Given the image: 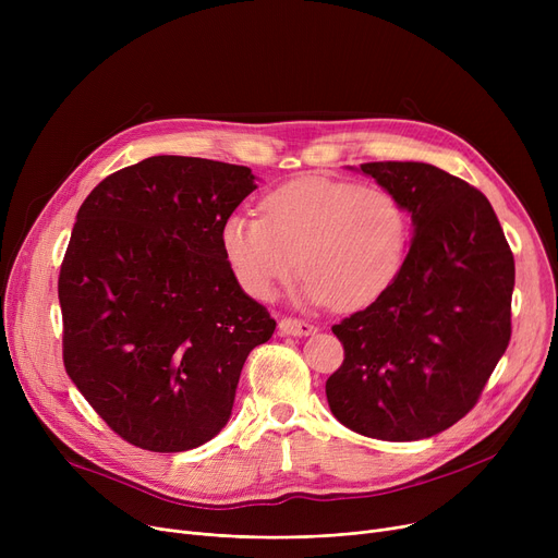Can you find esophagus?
<instances>
[{
  "label": "esophagus",
  "instance_id": "obj_1",
  "mask_svg": "<svg viewBox=\"0 0 558 558\" xmlns=\"http://www.w3.org/2000/svg\"><path fill=\"white\" fill-rule=\"evenodd\" d=\"M280 332L282 335H291V337H307V335H314L316 328L312 324H307V320H301V318H291V316H284L280 320Z\"/></svg>",
  "mask_w": 558,
  "mask_h": 558
}]
</instances>
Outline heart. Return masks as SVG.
Here are the masks:
<instances>
[{
    "mask_svg": "<svg viewBox=\"0 0 558 558\" xmlns=\"http://www.w3.org/2000/svg\"><path fill=\"white\" fill-rule=\"evenodd\" d=\"M262 213L221 226L226 259L255 299L301 269L303 301L360 310L385 294L407 255L409 217L385 187L301 179L274 190Z\"/></svg>",
    "mask_w": 558,
    "mask_h": 558,
    "instance_id": "b5f03b06",
    "label": "heart"
}]
</instances>
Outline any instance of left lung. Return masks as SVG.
Masks as SVG:
<instances>
[{
    "mask_svg": "<svg viewBox=\"0 0 558 558\" xmlns=\"http://www.w3.org/2000/svg\"><path fill=\"white\" fill-rule=\"evenodd\" d=\"M412 215L396 280L332 332L343 364L328 377L335 418L379 441H418L477 404L511 339L513 253L488 198L427 162L360 167Z\"/></svg>",
    "mask_w": 558,
    "mask_h": 558,
    "instance_id": "obj_1",
    "label": "left lung"
}]
</instances>
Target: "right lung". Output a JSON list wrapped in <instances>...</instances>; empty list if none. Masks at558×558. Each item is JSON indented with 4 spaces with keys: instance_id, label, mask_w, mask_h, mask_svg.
Instances as JSON below:
<instances>
[{
    "instance_id": "1",
    "label": "right lung",
    "mask_w": 558,
    "mask_h": 558,
    "mask_svg": "<svg viewBox=\"0 0 558 558\" xmlns=\"http://www.w3.org/2000/svg\"><path fill=\"white\" fill-rule=\"evenodd\" d=\"M248 167L154 156L87 194L58 278L63 362L124 441L208 444L251 350L276 320L234 278L221 226L255 190Z\"/></svg>"
}]
</instances>
